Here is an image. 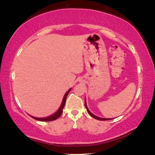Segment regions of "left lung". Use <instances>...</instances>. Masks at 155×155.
Instances as JSON below:
<instances>
[{
  "label": "left lung",
  "mask_w": 155,
  "mask_h": 155,
  "mask_svg": "<svg viewBox=\"0 0 155 155\" xmlns=\"http://www.w3.org/2000/svg\"><path fill=\"white\" fill-rule=\"evenodd\" d=\"M85 107L86 109H87V111L88 112V114H90L91 117H94V118H95L96 120H111L112 118H101V117H97L96 116V115H94L93 114H91V113L90 111V110L88 109L87 107V104H86V101H85Z\"/></svg>",
  "instance_id": "left-lung-1"
}]
</instances>
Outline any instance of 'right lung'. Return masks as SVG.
<instances>
[{"mask_svg": "<svg viewBox=\"0 0 155 155\" xmlns=\"http://www.w3.org/2000/svg\"><path fill=\"white\" fill-rule=\"evenodd\" d=\"M70 90H71V89H70V90H68L66 93H65V94L64 95V99H63L61 107H59V109L57 110V111L54 113L53 115H51V116L47 117H43V118H41V117H35L33 116H31V117H33V119H35L36 120H39V121H42V122H51V121H53V120H57L60 116V115L62 114L63 109H64L65 104V100H66L67 96L68 95V94H69Z\"/></svg>", "mask_w": 155, "mask_h": 155, "instance_id": "obj_1", "label": "right lung"}]
</instances>
